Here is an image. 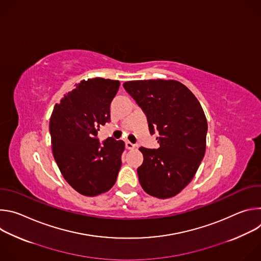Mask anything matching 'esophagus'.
Listing matches in <instances>:
<instances>
[{
    "mask_svg": "<svg viewBox=\"0 0 261 261\" xmlns=\"http://www.w3.org/2000/svg\"><path fill=\"white\" fill-rule=\"evenodd\" d=\"M126 148L127 150H133V148H135V144L130 141H126Z\"/></svg>",
    "mask_w": 261,
    "mask_h": 261,
    "instance_id": "esophagus-1",
    "label": "esophagus"
}]
</instances>
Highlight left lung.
Listing matches in <instances>:
<instances>
[{
    "mask_svg": "<svg viewBox=\"0 0 261 261\" xmlns=\"http://www.w3.org/2000/svg\"><path fill=\"white\" fill-rule=\"evenodd\" d=\"M124 88L145 113L150 132L160 135L157 150L139 147L141 187L159 199L173 197L192 180L203 159L207 131L203 109L194 94L176 81H130Z\"/></svg>",
    "mask_w": 261,
    "mask_h": 261,
    "instance_id": "8db88e82",
    "label": "left lung"
}]
</instances>
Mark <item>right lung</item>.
<instances>
[{
  "label": "right lung",
  "mask_w": 261,
  "mask_h": 261,
  "mask_svg": "<svg viewBox=\"0 0 261 261\" xmlns=\"http://www.w3.org/2000/svg\"><path fill=\"white\" fill-rule=\"evenodd\" d=\"M54 107L49 121L51 148L58 167L71 187L93 197L116 184L125 150L123 140L96 138L100 126L110 121V103L120 82L102 77L75 85Z\"/></svg>",
  "instance_id": "add662e5"
}]
</instances>
